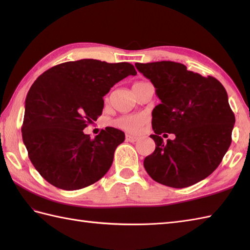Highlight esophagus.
<instances>
[{
    "instance_id": "esophagus-1",
    "label": "esophagus",
    "mask_w": 250,
    "mask_h": 250,
    "mask_svg": "<svg viewBox=\"0 0 250 250\" xmlns=\"http://www.w3.org/2000/svg\"><path fill=\"white\" fill-rule=\"evenodd\" d=\"M125 140L128 141V142H130V143H134V142H136L137 141V137H135V136H133V135H125Z\"/></svg>"
}]
</instances>
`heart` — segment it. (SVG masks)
Listing matches in <instances>:
<instances>
[{
	"mask_svg": "<svg viewBox=\"0 0 250 250\" xmlns=\"http://www.w3.org/2000/svg\"><path fill=\"white\" fill-rule=\"evenodd\" d=\"M146 121L147 117L144 114L124 115L114 121V125L120 130L129 132V133L137 134L140 133Z\"/></svg>",
	"mask_w": 250,
	"mask_h": 250,
	"instance_id": "1",
	"label": "heart"
}]
</instances>
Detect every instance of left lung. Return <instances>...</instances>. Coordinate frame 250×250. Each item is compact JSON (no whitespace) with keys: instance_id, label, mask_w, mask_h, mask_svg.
<instances>
[{"instance_id":"8db88e82","label":"left lung","mask_w":250,"mask_h":250,"mask_svg":"<svg viewBox=\"0 0 250 250\" xmlns=\"http://www.w3.org/2000/svg\"><path fill=\"white\" fill-rule=\"evenodd\" d=\"M150 79L161 103L152 110L150 137L156 149L144 160L157 183L186 188L201 182L218 167L231 145L235 124L225 87L213 76L188 71L182 63H136ZM175 135L163 142L161 135Z\"/></svg>"}]
</instances>
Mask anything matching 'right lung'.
<instances>
[{
  "mask_svg": "<svg viewBox=\"0 0 250 250\" xmlns=\"http://www.w3.org/2000/svg\"><path fill=\"white\" fill-rule=\"evenodd\" d=\"M129 75L136 71L128 62L83 59L51 67L32 84L21 132L32 164L49 184L78 190L107 173L125 133L107 126L91 139L83 129L102 115L104 95Z\"/></svg>",
  "mask_w": 250,
  "mask_h": 250,
  "instance_id": "add662e5",
  "label": "right lung"
}]
</instances>
